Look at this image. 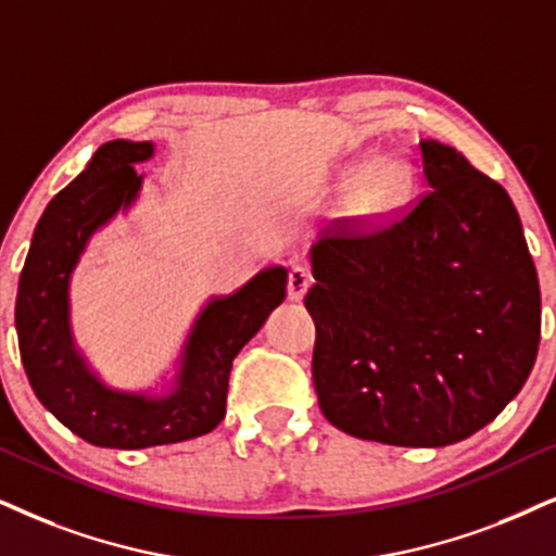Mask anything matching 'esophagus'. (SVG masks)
<instances>
[{"instance_id":"obj_1","label":"esophagus","mask_w":556,"mask_h":556,"mask_svg":"<svg viewBox=\"0 0 556 556\" xmlns=\"http://www.w3.org/2000/svg\"><path fill=\"white\" fill-rule=\"evenodd\" d=\"M311 285H313V274L307 271L305 266H292L290 277H287V294H290V300L305 298V292L311 290Z\"/></svg>"}]
</instances>
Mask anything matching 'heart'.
Here are the masks:
<instances>
[{"instance_id":"b5f03b06","label":"heart","mask_w":556,"mask_h":556,"mask_svg":"<svg viewBox=\"0 0 556 556\" xmlns=\"http://www.w3.org/2000/svg\"><path fill=\"white\" fill-rule=\"evenodd\" d=\"M407 187H410V177H407L405 166L397 161H382L364 172L356 181L351 205L359 213H384L403 200Z\"/></svg>"}]
</instances>
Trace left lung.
<instances>
[{"instance_id": "left-lung-1", "label": "left lung", "mask_w": 556, "mask_h": 556, "mask_svg": "<svg viewBox=\"0 0 556 556\" xmlns=\"http://www.w3.org/2000/svg\"><path fill=\"white\" fill-rule=\"evenodd\" d=\"M428 192L313 243V382L343 433L448 446L488 426L529 379L541 292L505 189L459 151L420 140Z\"/></svg>"}]
</instances>
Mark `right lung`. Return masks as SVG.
I'll use <instances>...</instances> for the list:
<instances>
[{"mask_svg": "<svg viewBox=\"0 0 556 556\" xmlns=\"http://www.w3.org/2000/svg\"><path fill=\"white\" fill-rule=\"evenodd\" d=\"M151 156V140L100 146L79 177L48 202L20 274L15 326L27 379L40 403L94 446L149 448L213 431L226 418L238 351L287 294V271L271 266L210 302L189 333L172 395L117 392L91 375L68 326V282L89 236L136 200L143 174L132 164Z\"/></svg>", "mask_w": 556, "mask_h": 556, "instance_id": "obj_1", "label": "right lung"}]
</instances>
